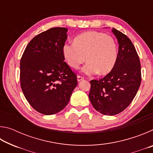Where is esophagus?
Segmentation results:
<instances>
[{
    "label": "esophagus",
    "instance_id": "esophagus-1",
    "mask_svg": "<svg viewBox=\"0 0 153 153\" xmlns=\"http://www.w3.org/2000/svg\"><path fill=\"white\" fill-rule=\"evenodd\" d=\"M84 79V78L82 76H77V81H78V82L82 81V80H83Z\"/></svg>",
    "mask_w": 153,
    "mask_h": 153
}]
</instances>
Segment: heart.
<instances>
[{"instance_id": "heart-1", "label": "heart", "mask_w": 153, "mask_h": 153, "mask_svg": "<svg viewBox=\"0 0 153 153\" xmlns=\"http://www.w3.org/2000/svg\"><path fill=\"white\" fill-rule=\"evenodd\" d=\"M63 54L67 64L78 69L86 59L87 63L82 71L87 75L98 72L107 75L115 68L118 59V48L115 40L105 33L89 31L74 38V43L63 46Z\"/></svg>"}]
</instances>
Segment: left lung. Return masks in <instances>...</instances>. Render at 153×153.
I'll return each instance as SVG.
<instances>
[{"instance_id":"obj_1","label":"left lung","mask_w":153,"mask_h":153,"mask_svg":"<svg viewBox=\"0 0 153 153\" xmlns=\"http://www.w3.org/2000/svg\"><path fill=\"white\" fill-rule=\"evenodd\" d=\"M119 43L118 59L113 70L98 80L90 81L89 99L96 110L105 115H115L128 107L141 83L139 56L131 41L113 28Z\"/></svg>"}]
</instances>
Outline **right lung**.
Listing matches in <instances>:
<instances>
[{
	"mask_svg": "<svg viewBox=\"0 0 153 153\" xmlns=\"http://www.w3.org/2000/svg\"><path fill=\"white\" fill-rule=\"evenodd\" d=\"M67 30L53 27L40 33L29 42L21 59L23 93L30 105L43 115L63 110L77 84L76 75L64 62Z\"/></svg>",
	"mask_w": 153,
	"mask_h": 153,
	"instance_id": "obj_1",
	"label": "right lung"
}]
</instances>
